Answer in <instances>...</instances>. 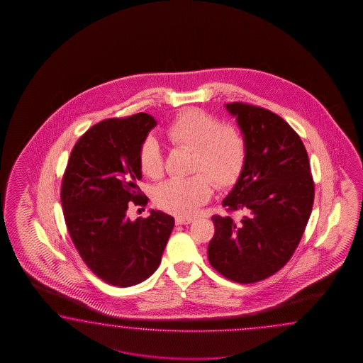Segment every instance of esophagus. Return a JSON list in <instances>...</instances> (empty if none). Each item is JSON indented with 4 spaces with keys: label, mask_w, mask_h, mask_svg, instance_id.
Here are the masks:
<instances>
[{
    "label": "esophagus",
    "mask_w": 363,
    "mask_h": 363,
    "mask_svg": "<svg viewBox=\"0 0 363 363\" xmlns=\"http://www.w3.org/2000/svg\"><path fill=\"white\" fill-rule=\"evenodd\" d=\"M192 218H189V216H177L175 218V222L178 225H182V224H189L192 223Z\"/></svg>",
    "instance_id": "obj_1"
}]
</instances>
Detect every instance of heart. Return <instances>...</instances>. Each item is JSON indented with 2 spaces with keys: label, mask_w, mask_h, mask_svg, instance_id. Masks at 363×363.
Masks as SVG:
<instances>
[{
  "label": "heart",
  "mask_w": 363,
  "mask_h": 363,
  "mask_svg": "<svg viewBox=\"0 0 363 363\" xmlns=\"http://www.w3.org/2000/svg\"><path fill=\"white\" fill-rule=\"evenodd\" d=\"M166 136L177 145L192 149V171H202L189 178L170 179L155 188V203L172 214L191 216L205 203L213 192L210 178L218 188H225L244 170L247 145L242 132L235 125H220L216 116L201 108L180 113L166 128ZM140 167L149 178L162 175V155L153 138L141 147Z\"/></svg>",
  "instance_id": "obj_1"
}]
</instances>
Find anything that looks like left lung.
Returning <instances> with one entry per match:
<instances>
[{
	"instance_id": "obj_1",
	"label": "left lung",
	"mask_w": 363,
	"mask_h": 363,
	"mask_svg": "<svg viewBox=\"0 0 363 363\" xmlns=\"http://www.w3.org/2000/svg\"><path fill=\"white\" fill-rule=\"evenodd\" d=\"M247 140L244 170L222 201L239 219L214 216L211 266L230 280L255 283L294 255L311 214L314 183L306 149L283 118L247 104L224 105Z\"/></svg>"
}]
</instances>
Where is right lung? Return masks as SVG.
Wrapping results in <instances>:
<instances>
[{
	"instance_id": "add662e5",
	"label": "right lung",
	"mask_w": 363,
	"mask_h": 363,
	"mask_svg": "<svg viewBox=\"0 0 363 363\" xmlns=\"http://www.w3.org/2000/svg\"><path fill=\"white\" fill-rule=\"evenodd\" d=\"M155 125L145 113L94 124L77 140L62 180L71 240L93 274L111 286H136L153 275L175 224L161 210L145 219L127 216L131 202H147L136 183L140 150Z\"/></svg>"
}]
</instances>
